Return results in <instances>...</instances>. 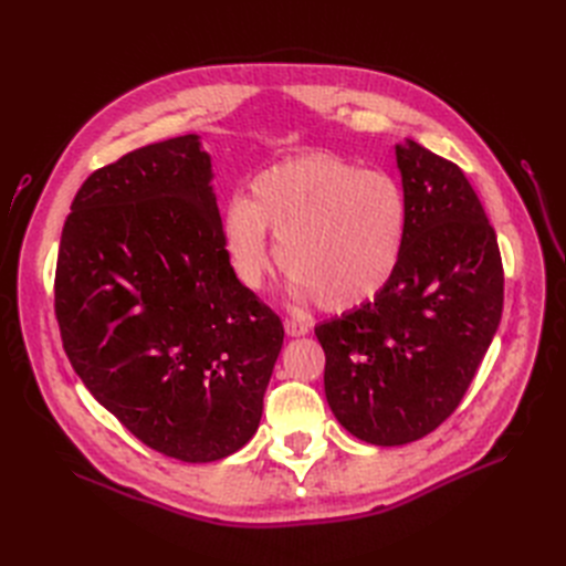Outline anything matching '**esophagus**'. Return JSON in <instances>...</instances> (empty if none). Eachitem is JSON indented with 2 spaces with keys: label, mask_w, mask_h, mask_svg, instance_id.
<instances>
[{
  "label": "esophagus",
  "mask_w": 566,
  "mask_h": 566,
  "mask_svg": "<svg viewBox=\"0 0 566 566\" xmlns=\"http://www.w3.org/2000/svg\"><path fill=\"white\" fill-rule=\"evenodd\" d=\"M285 333H287L290 337H302V335L310 333V325L302 323V321H293V318H287V321H285Z\"/></svg>",
  "instance_id": "obj_1"
}]
</instances>
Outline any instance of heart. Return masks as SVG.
<instances>
[{
	"mask_svg": "<svg viewBox=\"0 0 566 566\" xmlns=\"http://www.w3.org/2000/svg\"><path fill=\"white\" fill-rule=\"evenodd\" d=\"M408 208L401 186L333 153H306L262 169L250 200L224 210V245L235 279L262 290L271 269L266 231L290 273V295L323 312L378 297L399 269Z\"/></svg>",
	"mask_w": 566,
	"mask_h": 566,
	"instance_id": "1",
	"label": "heart"
}]
</instances>
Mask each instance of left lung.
I'll return each mask as SVG.
<instances>
[{
  "label": "left lung",
  "mask_w": 566,
  "mask_h": 566,
  "mask_svg": "<svg viewBox=\"0 0 566 566\" xmlns=\"http://www.w3.org/2000/svg\"><path fill=\"white\" fill-rule=\"evenodd\" d=\"M401 262L382 293L316 325L325 399L356 439L401 447L447 420L503 314L495 231L462 169L406 139Z\"/></svg>",
  "instance_id": "1"
}]
</instances>
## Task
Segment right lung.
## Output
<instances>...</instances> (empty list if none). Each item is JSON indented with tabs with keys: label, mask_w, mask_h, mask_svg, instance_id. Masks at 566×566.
Returning <instances> with one entry per match:
<instances>
[{
	"label": "right lung",
	"mask_w": 566,
	"mask_h": 566,
	"mask_svg": "<svg viewBox=\"0 0 566 566\" xmlns=\"http://www.w3.org/2000/svg\"><path fill=\"white\" fill-rule=\"evenodd\" d=\"M196 134L136 148L80 186L54 306L94 399L169 458L212 462L262 420L283 323L235 279Z\"/></svg>",
	"instance_id": "right-lung-1"
}]
</instances>
